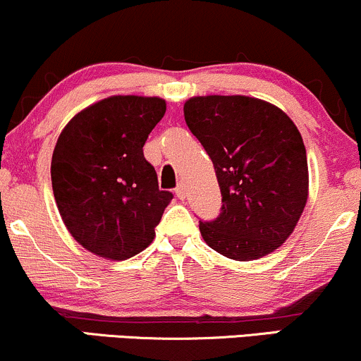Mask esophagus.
Returning <instances> with one entry per match:
<instances>
[{
  "mask_svg": "<svg viewBox=\"0 0 361 361\" xmlns=\"http://www.w3.org/2000/svg\"><path fill=\"white\" fill-rule=\"evenodd\" d=\"M175 193H176V197L180 198V200H183V198L186 197V188H185V185H183V183L178 185L176 190H175Z\"/></svg>",
  "mask_w": 361,
  "mask_h": 361,
  "instance_id": "obj_1",
  "label": "esophagus"
}]
</instances>
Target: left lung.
I'll use <instances>...</instances> for the list:
<instances>
[{"label":"left lung","instance_id":"8db88e82","mask_svg":"<svg viewBox=\"0 0 361 361\" xmlns=\"http://www.w3.org/2000/svg\"><path fill=\"white\" fill-rule=\"evenodd\" d=\"M183 114L212 159L224 202L215 221L200 222L204 241L235 261L279 250L309 197L299 128L273 103L244 94L192 97Z\"/></svg>","mask_w":361,"mask_h":361}]
</instances>
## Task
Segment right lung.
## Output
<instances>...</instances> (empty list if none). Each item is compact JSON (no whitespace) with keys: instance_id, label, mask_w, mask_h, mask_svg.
<instances>
[{"instance_id":"right-lung-1","label":"right lung","mask_w":361,"mask_h":361,"mask_svg":"<svg viewBox=\"0 0 361 361\" xmlns=\"http://www.w3.org/2000/svg\"><path fill=\"white\" fill-rule=\"evenodd\" d=\"M164 111L159 97L114 94L78 111L57 139V209L73 238L100 258L122 261L146 250L171 202L142 151Z\"/></svg>"}]
</instances>
